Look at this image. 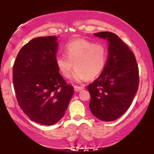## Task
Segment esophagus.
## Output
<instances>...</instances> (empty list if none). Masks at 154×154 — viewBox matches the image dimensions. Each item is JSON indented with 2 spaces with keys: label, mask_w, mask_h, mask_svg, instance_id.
Here are the masks:
<instances>
[{
  "label": "esophagus",
  "mask_w": 154,
  "mask_h": 154,
  "mask_svg": "<svg viewBox=\"0 0 154 154\" xmlns=\"http://www.w3.org/2000/svg\"><path fill=\"white\" fill-rule=\"evenodd\" d=\"M75 91H76V92H79V91H82V90H83L84 89V87H79V86H75Z\"/></svg>",
  "instance_id": "1"
}]
</instances>
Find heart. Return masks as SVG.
I'll return each mask as SVG.
<instances>
[{
	"label": "heart",
	"instance_id": "b5f03b06",
	"mask_svg": "<svg viewBox=\"0 0 154 154\" xmlns=\"http://www.w3.org/2000/svg\"><path fill=\"white\" fill-rule=\"evenodd\" d=\"M65 52L66 56H56V65L65 78L71 77L75 65L73 79L77 82L98 77L106 63L105 48L84 39L69 43L65 47Z\"/></svg>",
	"mask_w": 154,
	"mask_h": 154
}]
</instances>
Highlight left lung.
Masks as SVG:
<instances>
[{
  "label": "left lung",
  "mask_w": 154,
  "mask_h": 154,
  "mask_svg": "<svg viewBox=\"0 0 154 154\" xmlns=\"http://www.w3.org/2000/svg\"><path fill=\"white\" fill-rule=\"evenodd\" d=\"M94 36L106 40L109 56L99 77L88 86L89 107L98 119L114 121L126 112L137 93L138 67L135 55L117 35L100 32Z\"/></svg>",
  "instance_id": "obj_1"
}]
</instances>
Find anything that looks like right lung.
Here are the masks:
<instances>
[{"label":"right lung","mask_w":154,"mask_h":154,"mask_svg":"<svg viewBox=\"0 0 154 154\" xmlns=\"http://www.w3.org/2000/svg\"><path fill=\"white\" fill-rule=\"evenodd\" d=\"M58 37L32 39L19 51L13 66L18 103L35 122L50 126L63 117L74 94L56 65Z\"/></svg>","instance_id":"1"}]
</instances>
